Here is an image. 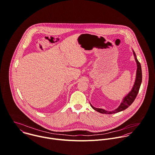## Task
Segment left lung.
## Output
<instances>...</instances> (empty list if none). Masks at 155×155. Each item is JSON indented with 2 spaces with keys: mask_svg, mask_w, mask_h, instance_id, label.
I'll list each match as a JSON object with an SVG mask.
<instances>
[{
  "mask_svg": "<svg viewBox=\"0 0 155 155\" xmlns=\"http://www.w3.org/2000/svg\"><path fill=\"white\" fill-rule=\"evenodd\" d=\"M133 54H134L135 61H136V64H137V70H136V76L135 82H134V85H133L131 90L129 92V93L127 95H126L125 96V97L123 99L122 101L121 102L120 105L114 110L107 111V110H105L102 108H95L90 104L91 107L94 110H96L102 114H113V113H118V112H120V111H123V110H125L126 108H127L133 102V101L136 99V97L137 95V93L139 92L141 82H142V69H141L140 64L139 62L138 61V60L137 59L136 54L133 50Z\"/></svg>",
  "mask_w": 155,
  "mask_h": 155,
  "instance_id": "obj_1",
  "label": "left lung"
}]
</instances>
